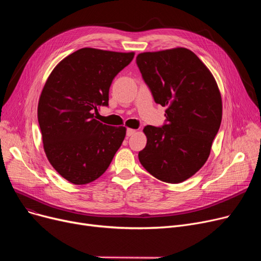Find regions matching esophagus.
Wrapping results in <instances>:
<instances>
[{
  "label": "esophagus",
  "instance_id": "obj_1",
  "mask_svg": "<svg viewBox=\"0 0 261 261\" xmlns=\"http://www.w3.org/2000/svg\"><path fill=\"white\" fill-rule=\"evenodd\" d=\"M135 133H136V130H134V129H128L127 130V136H132Z\"/></svg>",
  "mask_w": 261,
  "mask_h": 261
}]
</instances>
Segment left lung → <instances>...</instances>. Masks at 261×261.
I'll return each mask as SVG.
<instances>
[{"instance_id":"left-lung-1","label":"left lung","mask_w":261,"mask_h":261,"mask_svg":"<svg viewBox=\"0 0 261 261\" xmlns=\"http://www.w3.org/2000/svg\"><path fill=\"white\" fill-rule=\"evenodd\" d=\"M136 64L154 101L167 107L165 125L144 128L139 160L160 181L184 182L210 156L222 119L220 91L207 66L184 47L139 54Z\"/></svg>"}]
</instances>
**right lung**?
<instances>
[{
	"instance_id": "obj_1",
	"label": "right lung",
	"mask_w": 261,
	"mask_h": 261,
	"mask_svg": "<svg viewBox=\"0 0 261 261\" xmlns=\"http://www.w3.org/2000/svg\"><path fill=\"white\" fill-rule=\"evenodd\" d=\"M134 53L85 47L54 68L41 92L38 121L50 165L75 185L95 181L108 169L126 136V127L95 119L109 105L114 77Z\"/></svg>"
}]
</instances>
